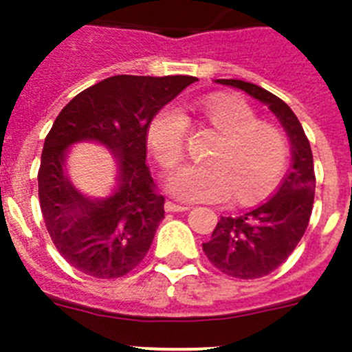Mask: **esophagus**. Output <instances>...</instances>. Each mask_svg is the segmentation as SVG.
<instances>
[{"mask_svg":"<svg viewBox=\"0 0 352 352\" xmlns=\"http://www.w3.org/2000/svg\"><path fill=\"white\" fill-rule=\"evenodd\" d=\"M164 208L167 212H185L190 207H187V205H178V203H174V201H165Z\"/></svg>","mask_w":352,"mask_h":352,"instance_id":"34e87169","label":"esophagus"}]
</instances>
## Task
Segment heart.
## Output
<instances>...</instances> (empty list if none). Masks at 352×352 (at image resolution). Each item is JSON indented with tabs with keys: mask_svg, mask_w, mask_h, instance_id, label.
<instances>
[{
	"mask_svg": "<svg viewBox=\"0 0 352 352\" xmlns=\"http://www.w3.org/2000/svg\"><path fill=\"white\" fill-rule=\"evenodd\" d=\"M203 122L221 135L208 155L210 165H183L165 179L173 196L185 201H223L234 192L235 201H259L280 182L289 162V144L280 129L261 124L259 115L237 98L210 95L199 104ZM188 118L176 104L156 113L147 140L164 169L183 155Z\"/></svg>",
	"mask_w": 352,
	"mask_h": 352,
	"instance_id": "1",
	"label": "heart"
}]
</instances>
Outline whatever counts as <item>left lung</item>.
Instances as JSON below:
<instances>
[{
  "mask_svg": "<svg viewBox=\"0 0 352 352\" xmlns=\"http://www.w3.org/2000/svg\"><path fill=\"white\" fill-rule=\"evenodd\" d=\"M266 104L283 124L292 144V170L275 196L241 216L221 217L203 243V252L217 270L235 278H259L272 274L297 248L306 232L315 199L313 153L297 115L284 100L257 84L237 78H217Z\"/></svg>",
  "mask_w": 352,
  "mask_h": 352,
  "instance_id": "left-lung-1",
  "label": "left lung"
}]
</instances>
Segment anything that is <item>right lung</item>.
I'll list each match as a JSON object with an SVG mask.
<instances>
[{"mask_svg": "<svg viewBox=\"0 0 352 352\" xmlns=\"http://www.w3.org/2000/svg\"><path fill=\"white\" fill-rule=\"evenodd\" d=\"M194 80L115 75L78 93L55 118L41 155L39 203L55 248L78 272L124 277L147 255L165 214L164 196L145 165L147 127ZM78 141H97L118 160L109 197L89 198L69 182L67 149Z\"/></svg>", "mask_w": 352, "mask_h": 352, "instance_id": "1", "label": "right lung"}]
</instances>
